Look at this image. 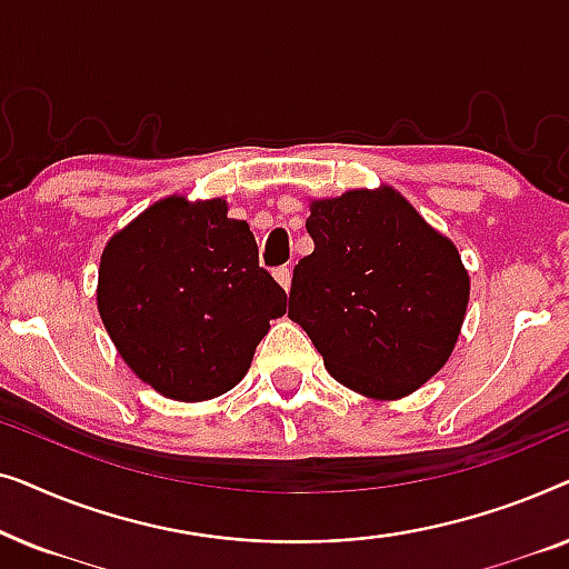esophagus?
I'll return each instance as SVG.
<instances>
[{
  "label": "esophagus",
  "mask_w": 569,
  "mask_h": 569,
  "mask_svg": "<svg viewBox=\"0 0 569 569\" xmlns=\"http://www.w3.org/2000/svg\"><path fill=\"white\" fill-rule=\"evenodd\" d=\"M274 279H277L279 284H282L284 292L290 290V284H292V271H290V267H279V269H274Z\"/></svg>",
  "instance_id": "obj_1"
}]
</instances>
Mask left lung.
I'll use <instances>...</instances> for the list:
<instances>
[{
	"label": "left lung",
	"mask_w": 569,
	"mask_h": 569,
	"mask_svg": "<svg viewBox=\"0 0 569 569\" xmlns=\"http://www.w3.org/2000/svg\"><path fill=\"white\" fill-rule=\"evenodd\" d=\"M313 253L292 271L290 316L341 386L391 401L427 383L453 352L469 271L453 240L393 191L310 201Z\"/></svg>",
	"instance_id": "8db88e82"
}]
</instances>
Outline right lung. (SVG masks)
Wrapping results in <instances>:
<instances>
[{
    "label": "right lung",
    "instance_id": "add662e5",
    "mask_svg": "<svg viewBox=\"0 0 569 569\" xmlns=\"http://www.w3.org/2000/svg\"><path fill=\"white\" fill-rule=\"evenodd\" d=\"M98 310L139 380L166 399L207 401L240 383L287 295L224 199L168 197L106 243Z\"/></svg>",
    "mask_w": 569,
    "mask_h": 569
}]
</instances>
